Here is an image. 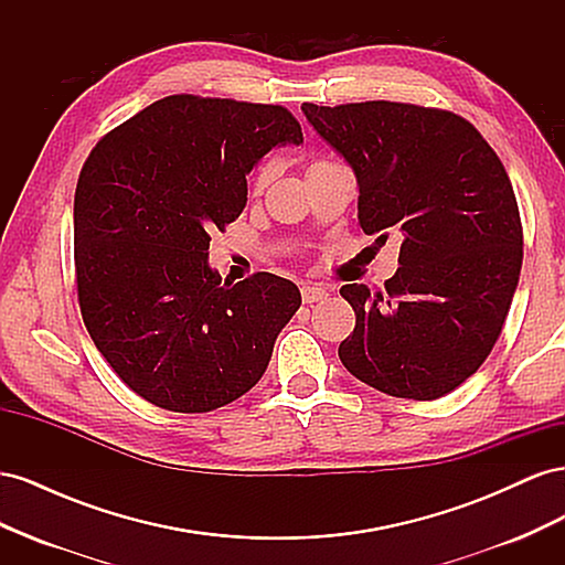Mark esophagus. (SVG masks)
<instances>
[{
    "label": "esophagus",
    "instance_id": "1",
    "mask_svg": "<svg viewBox=\"0 0 565 565\" xmlns=\"http://www.w3.org/2000/svg\"><path fill=\"white\" fill-rule=\"evenodd\" d=\"M328 295H330V289L328 287H322V285H303L301 287V299H303V303H316V301H322V299H328Z\"/></svg>",
    "mask_w": 565,
    "mask_h": 565
}]
</instances>
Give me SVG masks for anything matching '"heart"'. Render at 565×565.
<instances>
[{"mask_svg": "<svg viewBox=\"0 0 565 565\" xmlns=\"http://www.w3.org/2000/svg\"><path fill=\"white\" fill-rule=\"evenodd\" d=\"M268 177H270V164L259 169V174H256V185H264L268 181Z\"/></svg>", "mask_w": 565, "mask_h": 565, "instance_id": "obj_1", "label": "heart"}]
</instances>
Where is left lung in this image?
I'll use <instances>...</instances> for the list:
<instances>
[{
  "mask_svg": "<svg viewBox=\"0 0 565 565\" xmlns=\"http://www.w3.org/2000/svg\"><path fill=\"white\" fill-rule=\"evenodd\" d=\"M301 110L353 169L361 228L377 243L403 237L386 292L339 289L355 311L341 363L388 396H446L490 355L519 285L523 228L504 164L448 110L391 100Z\"/></svg>",
  "mask_w": 565,
  "mask_h": 565,
  "instance_id": "left-lung-1",
  "label": "left lung"
}]
</instances>
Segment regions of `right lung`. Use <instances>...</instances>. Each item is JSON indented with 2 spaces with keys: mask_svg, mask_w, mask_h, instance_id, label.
Segmentation results:
<instances>
[{
  "mask_svg": "<svg viewBox=\"0 0 565 565\" xmlns=\"http://www.w3.org/2000/svg\"><path fill=\"white\" fill-rule=\"evenodd\" d=\"M303 143L287 108L167 96L115 127L75 191V278L84 324L134 393L172 413L241 398L301 306L292 280L221 285L210 241L241 216L247 174Z\"/></svg>",
  "mask_w": 565,
  "mask_h": 565,
  "instance_id": "add662e5",
  "label": "right lung"
}]
</instances>
